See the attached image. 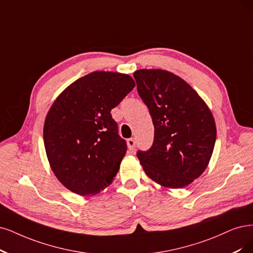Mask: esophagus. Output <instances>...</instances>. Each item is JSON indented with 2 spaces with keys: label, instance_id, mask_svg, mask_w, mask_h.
Here are the masks:
<instances>
[{
  "label": "esophagus",
  "instance_id": "obj_1",
  "mask_svg": "<svg viewBox=\"0 0 253 253\" xmlns=\"http://www.w3.org/2000/svg\"><path fill=\"white\" fill-rule=\"evenodd\" d=\"M127 146H128V148L130 149V150H132V149H134V147H135L134 138H128L127 139Z\"/></svg>",
  "mask_w": 253,
  "mask_h": 253
}]
</instances>
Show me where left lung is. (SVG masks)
I'll list each match as a JSON object with an SVG mask.
<instances>
[{
	"label": "left lung",
	"instance_id": "left-lung-1",
	"mask_svg": "<svg viewBox=\"0 0 253 253\" xmlns=\"http://www.w3.org/2000/svg\"><path fill=\"white\" fill-rule=\"evenodd\" d=\"M154 125V141L136 155L145 173L166 188L181 189L207 169L217 129L211 112L191 85L164 70L133 74Z\"/></svg>",
	"mask_w": 253,
	"mask_h": 253
}]
</instances>
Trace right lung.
Listing matches in <instances>:
<instances>
[{"label": "right lung", "instance_id": "1", "mask_svg": "<svg viewBox=\"0 0 253 253\" xmlns=\"http://www.w3.org/2000/svg\"><path fill=\"white\" fill-rule=\"evenodd\" d=\"M134 86L129 75L92 72L53 103L43 126L45 153L55 176L70 191L93 195L114 180L127 144L110 111Z\"/></svg>", "mask_w": 253, "mask_h": 253}]
</instances>
